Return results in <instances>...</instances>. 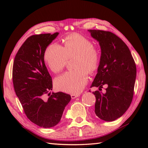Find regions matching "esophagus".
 Masks as SVG:
<instances>
[{
    "mask_svg": "<svg viewBox=\"0 0 148 148\" xmlns=\"http://www.w3.org/2000/svg\"><path fill=\"white\" fill-rule=\"evenodd\" d=\"M79 96V94H72L71 95V98L73 99H76L77 97H78Z\"/></svg>",
    "mask_w": 148,
    "mask_h": 148,
    "instance_id": "1",
    "label": "esophagus"
}]
</instances>
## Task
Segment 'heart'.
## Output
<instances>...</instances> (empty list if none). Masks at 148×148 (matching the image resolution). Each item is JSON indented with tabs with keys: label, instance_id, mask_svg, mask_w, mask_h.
<instances>
[{
	"label": "heart",
	"instance_id": "b5f03b06",
	"mask_svg": "<svg viewBox=\"0 0 148 148\" xmlns=\"http://www.w3.org/2000/svg\"><path fill=\"white\" fill-rule=\"evenodd\" d=\"M76 55L74 66L76 69L65 72L55 81L58 90L69 93H79L88 80V71L93 72L99 67L100 59L99 50L88 38L78 34L65 37L64 46L52 43L46 48L44 60L55 73L64 68L67 57Z\"/></svg>",
	"mask_w": 148,
	"mask_h": 148
}]
</instances>
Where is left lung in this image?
Returning <instances> with one entry per match:
<instances>
[{
    "label": "left lung",
    "mask_w": 148,
    "mask_h": 148,
    "mask_svg": "<svg viewBox=\"0 0 148 148\" xmlns=\"http://www.w3.org/2000/svg\"><path fill=\"white\" fill-rule=\"evenodd\" d=\"M99 42L101 56L97 74L91 87L104 84L106 92L95 91V114L102 120L112 121L124 114L132 101L136 65L129 48L114 34L109 31L88 30Z\"/></svg>",
    "instance_id": "obj_1"
}]
</instances>
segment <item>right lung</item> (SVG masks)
<instances>
[{
  "mask_svg": "<svg viewBox=\"0 0 148 148\" xmlns=\"http://www.w3.org/2000/svg\"><path fill=\"white\" fill-rule=\"evenodd\" d=\"M58 32L29 37L19 49L12 67L15 93L27 117L43 128H51L61 119L71 97L52 90V78L44 60V53ZM47 94L49 96L47 97Z\"/></svg>",
  "mask_w": 148,
  "mask_h": 148,
  "instance_id": "1",
  "label": "right lung"
}]
</instances>
